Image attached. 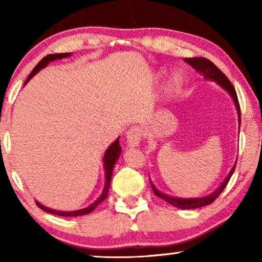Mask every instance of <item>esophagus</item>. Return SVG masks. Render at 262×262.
I'll list each match as a JSON object with an SVG mask.
<instances>
[{
	"mask_svg": "<svg viewBox=\"0 0 262 262\" xmlns=\"http://www.w3.org/2000/svg\"><path fill=\"white\" fill-rule=\"evenodd\" d=\"M141 139H142V130L138 126H132L130 130L127 131L126 142L128 146H131V148L138 146Z\"/></svg>",
	"mask_w": 262,
	"mask_h": 262,
	"instance_id": "esophagus-1",
	"label": "esophagus"
}]
</instances>
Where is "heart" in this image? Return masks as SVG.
Masks as SVG:
<instances>
[{
	"label": "heart",
	"instance_id": "1",
	"mask_svg": "<svg viewBox=\"0 0 262 262\" xmlns=\"http://www.w3.org/2000/svg\"><path fill=\"white\" fill-rule=\"evenodd\" d=\"M184 77H182L180 74H174L173 77H171L169 82H168L167 93L171 96L178 94V93L182 89V87H184Z\"/></svg>",
	"mask_w": 262,
	"mask_h": 262
}]
</instances>
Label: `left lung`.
<instances>
[{"instance_id":"1","label":"left lung","mask_w":262,"mask_h":262,"mask_svg":"<svg viewBox=\"0 0 262 262\" xmlns=\"http://www.w3.org/2000/svg\"><path fill=\"white\" fill-rule=\"evenodd\" d=\"M185 62H187L192 68H194L195 71H198L200 75H203L205 80H210L216 82V83L220 85L221 88H223L225 92L228 93L229 95L231 96L232 101L235 103L236 111H237L238 114V124H241V118H239V114H241V110H239V103L237 99V94H236V91L234 85L231 84V82L228 80V77L222 73V71L218 69V68L214 66V64L211 62V60L206 58H202V57H194V58H185ZM236 164L231 168L230 173L228 174V177L224 179L223 182L218 186V187L214 189L212 193L207 194L205 196H199V198H177V196L168 195L166 193L160 192L159 189L155 187V185L152 184L151 180H150V184H151L152 191L155 193V195L160 196L163 200H166L167 203H169L170 205H173L178 209L181 210H192V209H198V207H203L206 205H210L211 203H213L214 200L218 198V195L223 192L225 186L228 185L229 180H230L232 173H234Z\"/></svg>"}]
</instances>
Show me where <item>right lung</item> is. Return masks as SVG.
<instances>
[{"mask_svg":"<svg viewBox=\"0 0 262 262\" xmlns=\"http://www.w3.org/2000/svg\"><path fill=\"white\" fill-rule=\"evenodd\" d=\"M71 55H73L71 52H69V53H55V55H49V56L44 57V58H42L40 62H39L37 66H35L34 69L32 70V73L30 74V76H28L26 82H25V84H26L27 82L30 81L35 74L39 73V71H40L41 69H44L45 67H48L50 62H53V60H56V59L67 58V57H70ZM120 154H121V146L119 144V137H118L116 141H114L112 144H111L108 148H107V150L105 151V155H103V159H102L103 169H105V186H103L101 195H100L99 198L96 199L94 203H92L89 206L84 207V209L75 210V211H59V210H53V209H50V207H46V206L42 205V204L39 203L38 200H35V204H37V206L40 207L41 210H44L45 212L56 214V216H62V217H78V216H83V214L91 213L92 211L95 210V207L98 206L100 203L103 202V200L107 198V194H108V189H110V186H111V180H112L114 164H116L118 159H119Z\"/></svg>","mask_w":262,"mask_h":262,"instance_id":"right-lung-1","label":"right lung"}]
</instances>
